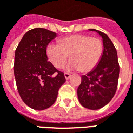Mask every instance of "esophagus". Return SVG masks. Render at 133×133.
<instances>
[{
	"label": "esophagus",
	"instance_id": "obj_1",
	"mask_svg": "<svg viewBox=\"0 0 133 133\" xmlns=\"http://www.w3.org/2000/svg\"><path fill=\"white\" fill-rule=\"evenodd\" d=\"M64 75H65V78L66 80H68V79L70 78V74H69V73H67V72H65V73L64 74Z\"/></svg>",
	"mask_w": 133,
	"mask_h": 133
}]
</instances>
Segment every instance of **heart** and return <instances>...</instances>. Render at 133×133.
<instances>
[{
	"mask_svg": "<svg viewBox=\"0 0 133 133\" xmlns=\"http://www.w3.org/2000/svg\"><path fill=\"white\" fill-rule=\"evenodd\" d=\"M103 51V43L99 38L85 35L67 36L61 38L59 45L50 43L46 48L47 56L55 68H63L70 55L71 61L65 69L68 71L81 70L83 72H90L98 65Z\"/></svg>",
	"mask_w": 133,
	"mask_h": 133,
	"instance_id": "b5f03b06",
	"label": "heart"
}]
</instances>
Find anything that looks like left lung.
Listing matches in <instances>:
<instances>
[{
	"label": "left lung",
	"mask_w": 133,
	"mask_h": 133,
	"mask_svg": "<svg viewBox=\"0 0 133 133\" xmlns=\"http://www.w3.org/2000/svg\"><path fill=\"white\" fill-rule=\"evenodd\" d=\"M102 37L103 55L99 63L86 75H82L77 90L79 102L85 108L98 110L112 100L117 90L120 65L114 45L105 33L95 29Z\"/></svg>",
	"instance_id": "obj_1"
}]
</instances>
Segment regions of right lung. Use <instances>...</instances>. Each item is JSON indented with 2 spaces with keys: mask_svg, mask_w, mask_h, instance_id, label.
<instances>
[{
  "mask_svg": "<svg viewBox=\"0 0 133 133\" xmlns=\"http://www.w3.org/2000/svg\"><path fill=\"white\" fill-rule=\"evenodd\" d=\"M57 33L45 28L28 31L15 52L14 75L21 98L37 110L54 104L58 90L65 82L63 72L48 61L46 48Z\"/></svg>",
  "mask_w": 133,
  "mask_h": 133,
  "instance_id": "obj_1",
  "label": "right lung"
}]
</instances>
